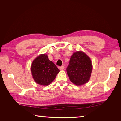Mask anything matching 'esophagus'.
Returning a JSON list of instances; mask_svg holds the SVG:
<instances>
[{
	"mask_svg": "<svg viewBox=\"0 0 121 121\" xmlns=\"http://www.w3.org/2000/svg\"><path fill=\"white\" fill-rule=\"evenodd\" d=\"M58 68H59V69H60V70H63V69H64L65 67L64 66H61V67H59Z\"/></svg>",
	"mask_w": 121,
	"mask_h": 121,
	"instance_id": "obj_1",
	"label": "esophagus"
}]
</instances>
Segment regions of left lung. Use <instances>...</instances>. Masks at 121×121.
I'll use <instances>...</instances> for the list:
<instances>
[{"instance_id": "1", "label": "left lung", "mask_w": 121, "mask_h": 121, "mask_svg": "<svg viewBox=\"0 0 121 121\" xmlns=\"http://www.w3.org/2000/svg\"><path fill=\"white\" fill-rule=\"evenodd\" d=\"M92 70L90 58L82 52L73 54L66 71L71 81L76 85H82L89 81Z\"/></svg>"}]
</instances>
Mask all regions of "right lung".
<instances>
[{
	"mask_svg": "<svg viewBox=\"0 0 121 121\" xmlns=\"http://www.w3.org/2000/svg\"><path fill=\"white\" fill-rule=\"evenodd\" d=\"M60 70L47 55L40 54L33 61L31 72L35 81L42 85H48L52 83Z\"/></svg>",
	"mask_w": 121,
	"mask_h": 121,
	"instance_id": "obj_1",
	"label": "right lung"
}]
</instances>
